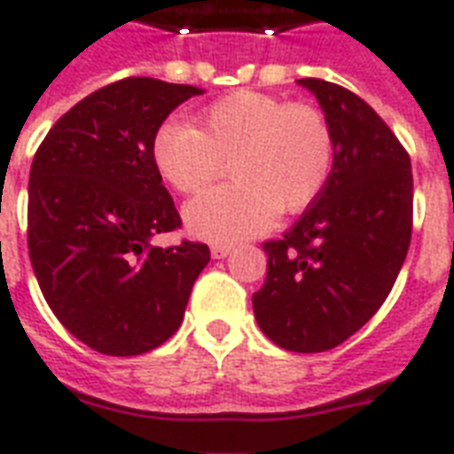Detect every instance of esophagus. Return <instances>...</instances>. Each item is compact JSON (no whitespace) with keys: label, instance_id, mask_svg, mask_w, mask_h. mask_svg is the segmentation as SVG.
<instances>
[{"label":"esophagus","instance_id":"esophagus-1","mask_svg":"<svg viewBox=\"0 0 454 454\" xmlns=\"http://www.w3.org/2000/svg\"><path fill=\"white\" fill-rule=\"evenodd\" d=\"M233 245L231 242H212V256L214 259H223L226 254H231Z\"/></svg>","mask_w":454,"mask_h":454}]
</instances>
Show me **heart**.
I'll list each match as a JSON object with an SVG mask.
<instances>
[{"instance_id": "b5f03b06", "label": "heart", "mask_w": 454, "mask_h": 454, "mask_svg": "<svg viewBox=\"0 0 454 454\" xmlns=\"http://www.w3.org/2000/svg\"><path fill=\"white\" fill-rule=\"evenodd\" d=\"M153 162L185 195L207 188L228 162L233 181L192 200L185 223L207 240H240L262 233L276 212L316 202L334 167V134L313 106L242 89L207 106L192 127L162 124Z\"/></svg>"}]
</instances>
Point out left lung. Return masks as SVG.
<instances>
[{"label": "left lung", "instance_id": "left-lung-1", "mask_svg": "<svg viewBox=\"0 0 454 454\" xmlns=\"http://www.w3.org/2000/svg\"><path fill=\"white\" fill-rule=\"evenodd\" d=\"M334 134L330 181L280 238L263 242L266 280L256 323L280 348L344 344L380 310L412 238V167L387 122L360 96L306 77Z\"/></svg>", "mask_w": 454, "mask_h": 454}]
</instances>
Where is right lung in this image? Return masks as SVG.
Masks as SVG:
<instances>
[{
    "instance_id": "obj_1",
    "label": "right lung",
    "mask_w": 454,
    "mask_h": 454,
    "mask_svg": "<svg viewBox=\"0 0 454 454\" xmlns=\"http://www.w3.org/2000/svg\"><path fill=\"white\" fill-rule=\"evenodd\" d=\"M191 84L124 77L53 124L27 185V249L39 290L73 337L106 356H141L178 330L205 242L155 247L181 228L153 162V138Z\"/></svg>"
}]
</instances>
